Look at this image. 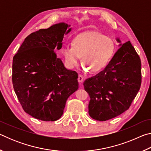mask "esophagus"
<instances>
[{
  "mask_svg": "<svg viewBox=\"0 0 151 151\" xmlns=\"http://www.w3.org/2000/svg\"><path fill=\"white\" fill-rule=\"evenodd\" d=\"M83 79H84V78H83V76H82L81 75H78V83H81L83 81Z\"/></svg>",
  "mask_w": 151,
  "mask_h": 151,
  "instance_id": "34e87169",
  "label": "esophagus"
}]
</instances>
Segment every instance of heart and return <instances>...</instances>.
<instances>
[{"mask_svg":"<svg viewBox=\"0 0 151 151\" xmlns=\"http://www.w3.org/2000/svg\"><path fill=\"white\" fill-rule=\"evenodd\" d=\"M114 52V40L94 31L78 35L73 39L72 45H66L62 50L68 67H76L83 57L84 66H87L93 72L104 69L113 57Z\"/></svg>","mask_w":151,"mask_h":151,"instance_id":"heart-1","label":"heart"}]
</instances>
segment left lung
<instances>
[{"instance_id": "obj_1", "label": "left lung", "mask_w": 151, "mask_h": 151, "mask_svg": "<svg viewBox=\"0 0 151 151\" xmlns=\"http://www.w3.org/2000/svg\"><path fill=\"white\" fill-rule=\"evenodd\" d=\"M119 46L106 68L83 83L91 98L89 115L96 121H108L129 109L141 85L139 55L130 41Z\"/></svg>"}]
</instances>
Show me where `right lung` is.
I'll list each match as a JSON object with an SVG mask.
<instances>
[{
    "mask_svg": "<svg viewBox=\"0 0 151 151\" xmlns=\"http://www.w3.org/2000/svg\"><path fill=\"white\" fill-rule=\"evenodd\" d=\"M70 27L60 22L31 33L12 60L17 98L25 112L43 121L59 119L68 98L78 88L77 73L66 69L55 52L62 48Z\"/></svg>",
    "mask_w": 151,
    "mask_h": 151,
    "instance_id": "add662e5",
    "label": "right lung"
}]
</instances>
